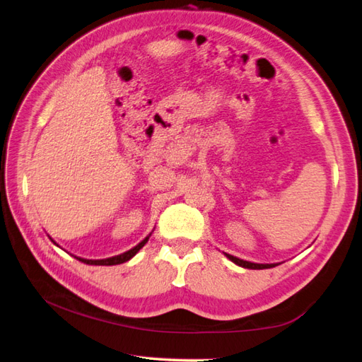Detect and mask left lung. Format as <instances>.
Here are the masks:
<instances>
[{"instance_id":"1","label":"left lung","mask_w":362,"mask_h":362,"mask_svg":"<svg viewBox=\"0 0 362 362\" xmlns=\"http://www.w3.org/2000/svg\"><path fill=\"white\" fill-rule=\"evenodd\" d=\"M226 257H227L230 261H233L235 264L241 266V267H245V269H271V267H275V266H276V264H258V263H250V261L240 259V258H236V257H233V255H228V253H226Z\"/></svg>"}]
</instances>
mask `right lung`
<instances>
[{"mask_svg": "<svg viewBox=\"0 0 362 362\" xmlns=\"http://www.w3.org/2000/svg\"><path fill=\"white\" fill-rule=\"evenodd\" d=\"M148 240H149V236H146L144 240L140 244H136L134 249H130V250L121 253V255H117V257H110V258H105V259H86V258H79V257H74V258H78L79 261H82V263L90 264V266H115V264H121V263H126V261H129L132 257H135L136 252L140 250L146 243H148Z\"/></svg>", "mask_w": 362, "mask_h": 362, "instance_id": "add662e5", "label": "right lung"}]
</instances>
